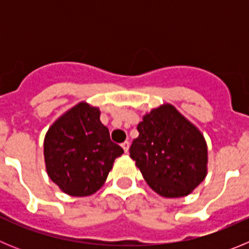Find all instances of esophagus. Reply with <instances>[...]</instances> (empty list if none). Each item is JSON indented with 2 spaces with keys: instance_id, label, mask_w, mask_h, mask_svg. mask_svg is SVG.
Here are the masks:
<instances>
[{
  "instance_id": "34e87169",
  "label": "esophagus",
  "mask_w": 249,
  "mask_h": 249,
  "mask_svg": "<svg viewBox=\"0 0 249 249\" xmlns=\"http://www.w3.org/2000/svg\"><path fill=\"white\" fill-rule=\"evenodd\" d=\"M121 146H122V148L124 149V152H126V153H127V152H128V148H129V142H128V141H124V142H123V143L121 144Z\"/></svg>"
}]
</instances>
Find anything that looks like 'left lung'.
I'll list each match as a JSON object with an SVG mask.
<instances>
[{"mask_svg": "<svg viewBox=\"0 0 249 249\" xmlns=\"http://www.w3.org/2000/svg\"><path fill=\"white\" fill-rule=\"evenodd\" d=\"M129 147L147 184L162 197L190 195L207 175V144L201 132L172 105L143 116Z\"/></svg>", "mask_w": 249, "mask_h": 249, "instance_id": "left-lung-1", "label": "left lung"}]
</instances>
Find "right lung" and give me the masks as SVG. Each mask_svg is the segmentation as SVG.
Returning <instances> with one entry per match:
<instances>
[{
    "instance_id": "obj_1",
    "label": "right lung",
    "mask_w": 249,
    "mask_h": 249,
    "mask_svg": "<svg viewBox=\"0 0 249 249\" xmlns=\"http://www.w3.org/2000/svg\"><path fill=\"white\" fill-rule=\"evenodd\" d=\"M46 169L65 193L93 195L107 179L123 149L109 138L100 121V109L81 102L50 127L45 143Z\"/></svg>"
}]
</instances>
